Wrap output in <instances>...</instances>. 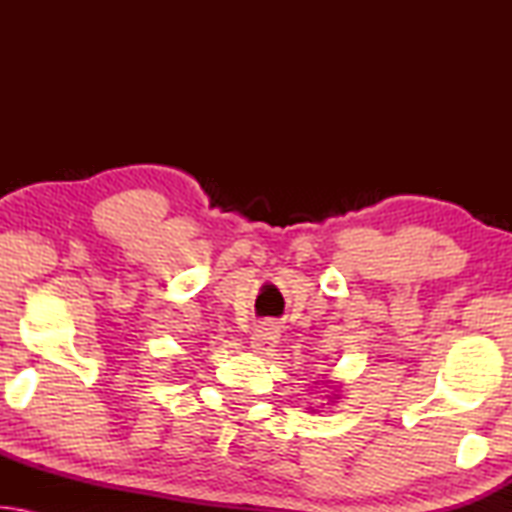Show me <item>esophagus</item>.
Masks as SVG:
<instances>
[{"label": "esophagus", "mask_w": 512, "mask_h": 512, "mask_svg": "<svg viewBox=\"0 0 512 512\" xmlns=\"http://www.w3.org/2000/svg\"><path fill=\"white\" fill-rule=\"evenodd\" d=\"M277 339H280V332H277L275 325H259L253 332V336H250V348L255 352L266 354L275 348Z\"/></svg>", "instance_id": "1"}]
</instances>
